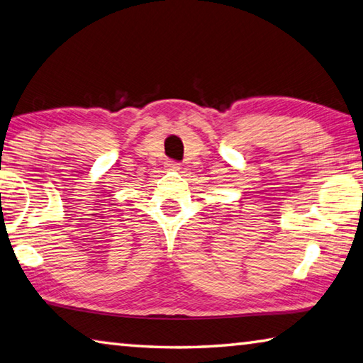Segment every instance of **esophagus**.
Wrapping results in <instances>:
<instances>
[{
    "label": "esophagus",
    "instance_id": "obj_1",
    "mask_svg": "<svg viewBox=\"0 0 363 363\" xmlns=\"http://www.w3.org/2000/svg\"><path fill=\"white\" fill-rule=\"evenodd\" d=\"M167 168L168 169H179V163L174 162V160H168L167 162Z\"/></svg>",
    "mask_w": 363,
    "mask_h": 363
}]
</instances>
